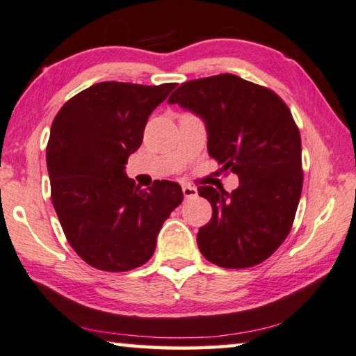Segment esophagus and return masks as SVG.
I'll return each mask as SVG.
<instances>
[{"instance_id": "obj_1", "label": "esophagus", "mask_w": 356, "mask_h": 356, "mask_svg": "<svg viewBox=\"0 0 356 356\" xmlns=\"http://www.w3.org/2000/svg\"><path fill=\"white\" fill-rule=\"evenodd\" d=\"M183 194H184V197H186V199L195 197V195H197V189H195L194 186H188V184H184Z\"/></svg>"}]
</instances>
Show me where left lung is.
Instances as JSON below:
<instances>
[{"mask_svg":"<svg viewBox=\"0 0 356 356\" xmlns=\"http://www.w3.org/2000/svg\"><path fill=\"white\" fill-rule=\"evenodd\" d=\"M168 104L200 117L209 154L239 177V188H197L212 218L197 233L202 255L223 268L265 261L289 234L302 194V143L276 92L233 74L179 85Z\"/></svg>","mask_w":356,"mask_h":356,"instance_id":"obj_1","label":"left lung"}]
</instances>
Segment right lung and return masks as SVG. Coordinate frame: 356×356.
Masks as SVG:
<instances>
[{"label": "right lung", "mask_w": 356, "mask_h": 356, "mask_svg": "<svg viewBox=\"0 0 356 356\" xmlns=\"http://www.w3.org/2000/svg\"><path fill=\"white\" fill-rule=\"evenodd\" d=\"M175 86L102 81L67 101L54 118L46 147L51 200L72 249L97 270L146 264L163 221L183 202L178 183L162 179L141 189L125 173L149 115Z\"/></svg>", "instance_id": "obj_1"}]
</instances>
